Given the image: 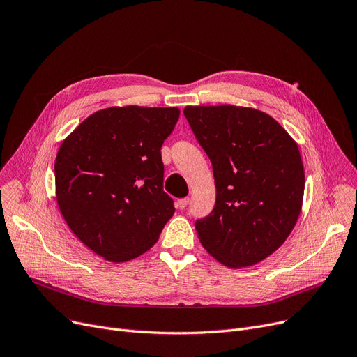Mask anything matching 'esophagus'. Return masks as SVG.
<instances>
[{"label": "esophagus", "mask_w": 357, "mask_h": 357, "mask_svg": "<svg viewBox=\"0 0 357 357\" xmlns=\"http://www.w3.org/2000/svg\"><path fill=\"white\" fill-rule=\"evenodd\" d=\"M189 202H190L189 197H183V199H180V201L177 202V205H178L180 209H186L188 205H189Z\"/></svg>", "instance_id": "obj_1"}]
</instances>
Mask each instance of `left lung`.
Returning <instances> with one entry per match:
<instances>
[{"mask_svg":"<svg viewBox=\"0 0 357 357\" xmlns=\"http://www.w3.org/2000/svg\"><path fill=\"white\" fill-rule=\"evenodd\" d=\"M183 114L217 188L215 206L195 222L199 240L230 268L264 261L286 241L302 209L305 171L296 142L253 108L186 107Z\"/></svg>","mask_w":357,"mask_h":357,"instance_id":"8db88e82","label":"left lung"}]
</instances>
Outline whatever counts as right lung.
Listing matches in <instances>:
<instances>
[{
	"label": "right lung",
	"mask_w": 357,
	"mask_h": 357,
	"mask_svg": "<svg viewBox=\"0 0 357 357\" xmlns=\"http://www.w3.org/2000/svg\"><path fill=\"white\" fill-rule=\"evenodd\" d=\"M178 108L111 107L71 133L55 158L60 211L76 237L111 262L151 249L176 211L164 192L161 146Z\"/></svg>",
	"instance_id": "1"
}]
</instances>
